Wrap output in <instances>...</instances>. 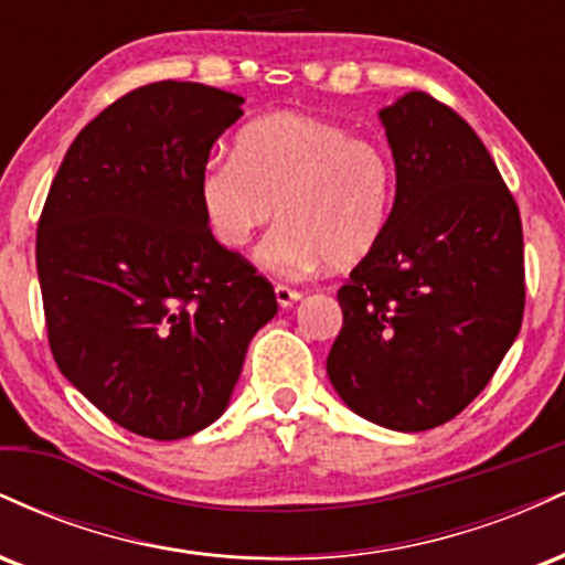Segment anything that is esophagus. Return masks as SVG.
<instances>
[{
    "mask_svg": "<svg viewBox=\"0 0 565 565\" xmlns=\"http://www.w3.org/2000/svg\"><path fill=\"white\" fill-rule=\"evenodd\" d=\"M276 302L278 305H281V308L284 310H287V308H291V305H295L297 300H300V291H297V289H289V287H284V284H276Z\"/></svg>",
    "mask_w": 565,
    "mask_h": 565,
    "instance_id": "1",
    "label": "esophagus"
}]
</instances>
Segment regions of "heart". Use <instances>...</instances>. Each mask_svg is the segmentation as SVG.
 Masks as SVG:
<instances>
[{"label":"heart","mask_w":565,"mask_h":565,"mask_svg":"<svg viewBox=\"0 0 565 565\" xmlns=\"http://www.w3.org/2000/svg\"><path fill=\"white\" fill-rule=\"evenodd\" d=\"M210 231L242 249L278 212L257 260L276 274L350 268L385 236L395 201L393 161L377 142L310 114L278 111L249 121L233 157L199 174Z\"/></svg>","instance_id":"1"}]
</instances>
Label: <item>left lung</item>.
Wrapping results in <instances>:
<instances>
[{"instance_id":"1","label":"left lung","mask_w":565,"mask_h":565,"mask_svg":"<svg viewBox=\"0 0 565 565\" xmlns=\"http://www.w3.org/2000/svg\"><path fill=\"white\" fill-rule=\"evenodd\" d=\"M395 164L385 236L337 291L327 374L350 412L398 433L457 417L523 321V228L494 159L425 93L380 111Z\"/></svg>"}]
</instances>
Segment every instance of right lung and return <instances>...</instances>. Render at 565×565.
Here are the masks:
<instances>
[{"instance_id": "add662e5", "label": "right lung", "mask_w": 565, "mask_h": 565, "mask_svg": "<svg viewBox=\"0 0 565 565\" xmlns=\"http://www.w3.org/2000/svg\"><path fill=\"white\" fill-rule=\"evenodd\" d=\"M244 97L153 82L76 135L36 231L50 350L71 385L138 436L178 440L231 404L274 287L215 242L199 174Z\"/></svg>"}]
</instances>
